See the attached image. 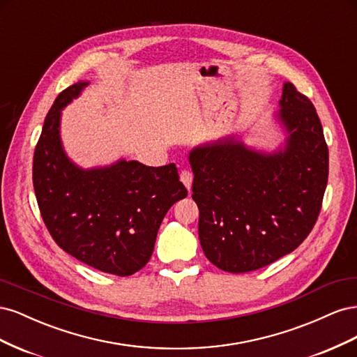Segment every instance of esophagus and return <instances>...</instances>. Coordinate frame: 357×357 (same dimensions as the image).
I'll list each match as a JSON object with an SVG mask.
<instances>
[{
    "label": "esophagus",
    "mask_w": 357,
    "mask_h": 357,
    "mask_svg": "<svg viewBox=\"0 0 357 357\" xmlns=\"http://www.w3.org/2000/svg\"><path fill=\"white\" fill-rule=\"evenodd\" d=\"M180 180H181L183 185H185V188H186L188 190H190V188H192V180H193L192 171H189V169H183V171L180 172Z\"/></svg>",
    "instance_id": "34e87169"
}]
</instances>
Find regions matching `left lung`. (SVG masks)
Instances as JSON below:
<instances>
[{
  "mask_svg": "<svg viewBox=\"0 0 357 357\" xmlns=\"http://www.w3.org/2000/svg\"><path fill=\"white\" fill-rule=\"evenodd\" d=\"M278 104L284 139L273 152L226 135L189 153L199 243L226 273L255 271L294 252L321 208L329 152L320 119L289 82Z\"/></svg>",
  "mask_w": 357,
  "mask_h": 357,
  "instance_id": "left-lung-1",
  "label": "left lung"
}]
</instances>
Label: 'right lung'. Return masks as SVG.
Listing matches in <instances>:
<instances>
[{"instance_id": "obj_1", "label": "right lung", "mask_w": 357, "mask_h": 357, "mask_svg": "<svg viewBox=\"0 0 357 357\" xmlns=\"http://www.w3.org/2000/svg\"><path fill=\"white\" fill-rule=\"evenodd\" d=\"M88 84L74 83L53 102L34 152L32 183L41 218L62 250L126 277L149 262L167 211L188 190L174 164L156 168L119 159L88 169L74 164L62 146L61 116Z\"/></svg>"}]
</instances>
